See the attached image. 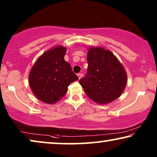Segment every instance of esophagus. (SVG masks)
<instances>
[{
  "instance_id": "34e87169",
  "label": "esophagus",
  "mask_w": 157,
  "mask_h": 157,
  "mask_svg": "<svg viewBox=\"0 0 157 157\" xmlns=\"http://www.w3.org/2000/svg\"><path fill=\"white\" fill-rule=\"evenodd\" d=\"M77 76H78V78H79V79H81V78H82L83 74H81V73H79V74H77Z\"/></svg>"
}]
</instances>
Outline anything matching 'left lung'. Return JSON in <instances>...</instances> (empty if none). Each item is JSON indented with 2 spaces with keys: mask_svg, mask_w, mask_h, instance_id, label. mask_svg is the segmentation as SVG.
Returning a JSON list of instances; mask_svg holds the SVG:
<instances>
[{
  "mask_svg": "<svg viewBox=\"0 0 157 157\" xmlns=\"http://www.w3.org/2000/svg\"><path fill=\"white\" fill-rule=\"evenodd\" d=\"M86 75L79 80L86 95L98 104H104L119 97L125 89V70L111 51L92 48L87 53Z\"/></svg>",
  "mask_w": 157,
  "mask_h": 157,
  "instance_id": "8db88e82",
  "label": "left lung"
}]
</instances>
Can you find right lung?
I'll use <instances>...</instances> for the list:
<instances>
[{"instance_id": "right-lung-1", "label": "right lung", "mask_w": 157, "mask_h": 157, "mask_svg": "<svg viewBox=\"0 0 157 157\" xmlns=\"http://www.w3.org/2000/svg\"><path fill=\"white\" fill-rule=\"evenodd\" d=\"M66 49L57 46L44 53L34 64L29 74V84L38 99L54 104L65 96L71 83L78 77L64 60Z\"/></svg>"}]
</instances>
